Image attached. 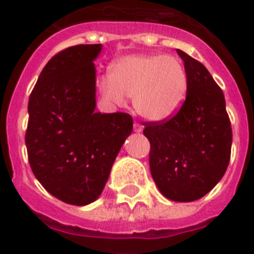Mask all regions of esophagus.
I'll return each mask as SVG.
<instances>
[{"label":"esophagus","mask_w":254,"mask_h":254,"mask_svg":"<svg viewBox=\"0 0 254 254\" xmlns=\"http://www.w3.org/2000/svg\"><path fill=\"white\" fill-rule=\"evenodd\" d=\"M142 130H143L142 125L138 123H134V131H137V133H141Z\"/></svg>","instance_id":"obj_1"}]
</instances>
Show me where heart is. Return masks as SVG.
Masks as SVG:
<instances>
[{"mask_svg": "<svg viewBox=\"0 0 254 254\" xmlns=\"http://www.w3.org/2000/svg\"><path fill=\"white\" fill-rule=\"evenodd\" d=\"M99 89L107 100L124 104L131 96L142 119L162 123L178 113L185 103L189 77L178 58L163 54H133L111 65L109 77H101Z\"/></svg>", "mask_w": 254, "mask_h": 254, "instance_id": "1", "label": "heart"}]
</instances>
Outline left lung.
I'll return each mask as SVG.
<instances>
[{
  "label": "left lung",
  "mask_w": 254,
  "mask_h": 254,
  "mask_svg": "<svg viewBox=\"0 0 254 254\" xmlns=\"http://www.w3.org/2000/svg\"><path fill=\"white\" fill-rule=\"evenodd\" d=\"M185 62L189 89L177 115L145 123L150 141L151 177L163 196L193 201L208 193L228 167L232 127L224 93L200 62L177 50Z\"/></svg>",
  "instance_id": "8db88e82"
}]
</instances>
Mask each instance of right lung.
Returning <instances> with one entry per match:
<instances>
[{"label": "right lung", "instance_id": "1", "mask_svg": "<svg viewBox=\"0 0 254 254\" xmlns=\"http://www.w3.org/2000/svg\"><path fill=\"white\" fill-rule=\"evenodd\" d=\"M101 45H77L54 55L29 97L25 142L41 185L72 205L103 192L120 149L133 130L127 113L96 108V68Z\"/></svg>", "mask_w": 254, "mask_h": 254}]
</instances>
